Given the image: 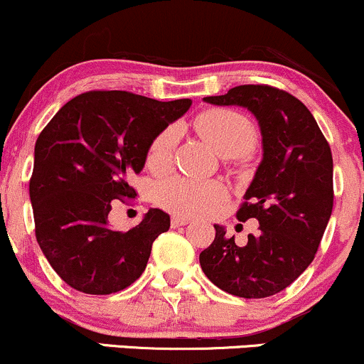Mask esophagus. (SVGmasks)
Returning <instances> with one entry per match:
<instances>
[{"label": "esophagus", "instance_id": "34e87169", "mask_svg": "<svg viewBox=\"0 0 364 364\" xmlns=\"http://www.w3.org/2000/svg\"><path fill=\"white\" fill-rule=\"evenodd\" d=\"M188 223H190V219L181 218V215H173V219H171V225H173V228L185 226V225H188Z\"/></svg>", "mask_w": 364, "mask_h": 364}]
</instances>
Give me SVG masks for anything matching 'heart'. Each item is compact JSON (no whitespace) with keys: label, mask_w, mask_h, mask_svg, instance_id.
<instances>
[{"label":"heart","mask_w":364,"mask_h":364,"mask_svg":"<svg viewBox=\"0 0 364 364\" xmlns=\"http://www.w3.org/2000/svg\"><path fill=\"white\" fill-rule=\"evenodd\" d=\"M195 129L225 157H240L252 150L257 139L254 124L235 110L210 109L195 119ZM174 129L166 127L151 139L146 151V166L154 173L169 167L174 145ZM226 198V188L215 181H195L183 176H171L159 183L155 200L178 215H207L219 209Z\"/></svg>","instance_id":"obj_1"}]
</instances>
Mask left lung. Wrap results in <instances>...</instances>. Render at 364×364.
<instances>
[{
  "label": "left lung",
  "instance_id": "obj_1",
  "mask_svg": "<svg viewBox=\"0 0 364 364\" xmlns=\"http://www.w3.org/2000/svg\"><path fill=\"white\" fill-rule=\"evenodd\" d=\"M203 100L252 112L264 154L237 210L238 221L257 219L259 231L238 247L215 225L214 242L200 254L202 271L231 295L269 297L294 283L316 255L333 209L330 145L304 103L278 87L243 85Z\"/></svg>",
  "mask_w": 364,
  "mask_h": 364
}]
</instances>
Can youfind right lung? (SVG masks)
Segmentation results:
<instances>
[{"mask_svg": "<svg viewBox=\"0 0 364 364\" xmlns=\"http://www.w3.org/2000/svg\"><path fill=\"white\" fill-rule=\"evenodd\" d=\"M191 100L129 91H86L67 102L38 136L29 181L36 240L57 274L82 294L121 292L145 271L151 243L171 219L150 209L129 231L107 225L112 200L136 197L151 139L190 109Z\"/></svg>", "mask_w": 364, "mask_h": 364, "instance_id": "right-lung-1", "label": "right lung"}]
</instances>
